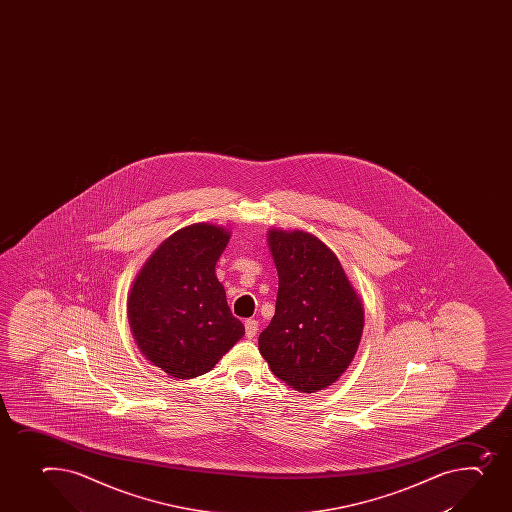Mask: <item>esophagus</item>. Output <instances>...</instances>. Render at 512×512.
<instances>
[{"mask_svg":"<svg viewBox=\"0 0 512 512\" xmlns=\"http://www.w3.org/2000/svg\"><path fill=\"white\" fill-rule=\"evenodd\" d=\"M257 330H259V322L257 320H245V335H247V339H253L257 335Z\"/></svg>","mask_w":512,"mask_h":512,"instance_id":"34e87169","label":"esophagus"}]
</instances>
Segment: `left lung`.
<instances>
[{"label":"left lung","mask_w":512,"mask_h":512,"mask_svg":"<svg viewBox=\"0 0 512 512\" xmlns=\"http://www.w3.org/2000/svg\"><path fill=\"white\" fill-rule=\"evenodd\" d=\"M279 274L274 319L259 349L275 377L314 394L339 380L359 347L364 307L339 259L312 233L269 230Z\"/></svg>","instance_id":"left-lung-1"}]
</instances>
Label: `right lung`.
Masks as SVG:
<instances>
[{
  "instance_id": "obj_1",
  "label": "right lung",
  "mask_w": 512,
  "mask_h": 512,
  "mask_svg": "<svg viewBox=\"0 0 512 512\" xmlns=\"http://www.w3.org/2000/svg\"><path fill=\"white\" fill-rule=\"evenodd\" d=\"M230 232L193 223L173 233L143 265L128 297V322L138 349L177 379L212 370L245 335L228 309L215 265Z\"/></svg>"
}]
</instances>
